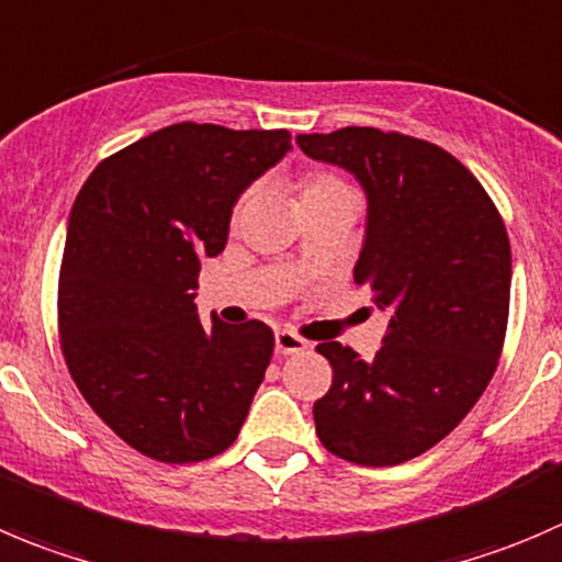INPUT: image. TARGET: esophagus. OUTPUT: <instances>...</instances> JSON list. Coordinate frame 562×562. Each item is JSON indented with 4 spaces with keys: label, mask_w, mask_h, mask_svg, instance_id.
Masks as SVG:
<instances>
[{
    "label": "esophagus",
    "mask_w": 562,
    "mask_h": 562,
    "mask_svg": "<svg viewBox=\"0 0 562 562\" xmlns=\"http://www.w3.org/2000/svg\"><path fill=\"white\" fill-rule=\"evenodd\" d=\"M274 348H277V353H282V357H285V353L304 351V348H307V340H304V337H299V335H293V331L280 329L274 335Z\"/></svg>",
    "instance_id": "1"
}]
</instances>
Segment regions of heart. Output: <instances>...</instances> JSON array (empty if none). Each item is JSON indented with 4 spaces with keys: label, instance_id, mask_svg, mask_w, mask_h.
<instances>
[{
    "label": "heart",
    "instance_id": "b5f03b06",
    "mask_svg": "<svg viewBox=\"0 0 562 562\" xmlns=\"http://www.w3.org/2000/svg\"><path fill=\"white\" fill-rule=\"evenodd\" d=\"M326 192H346V187H342V183L337 181V178H331V176H310V178H304L302 200L304 198H313V194H326ZM241 209H244V203L238 205V214H241Z\"/></svg>",
    "mask_w": 562,
    "mask_h": 562
}]
</instances>
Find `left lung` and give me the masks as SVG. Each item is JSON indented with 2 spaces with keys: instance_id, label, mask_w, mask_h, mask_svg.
Instances as JSON below:
<instances>
[{
  "instance_id": "left-lung-1",
  "label": "left lung",
  "mask_w": 562,
  "mask_h": 562,
  "mask_svg": "<svg viewBox=\"0 0 562 562\" xmlns=\"http://www.w3.org/2000/svg\"><path fill=\"white\" fill-rule=\"evenodd\" d=\"M296 143L362 187L353 280L390 315L373 359L318 346L335 375L313 406L315 431L353 464H403L448 437L492 381L508 326V233L477 178L437 145L368 125Z\"/></svg>"
}]
</instances>
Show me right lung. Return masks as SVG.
Returning a JSON list of instances; mask_svg holds the SVG:
<instances>
[{"label": "right lung", "mask_w": 562, "mask_h": 562, "mask_svg": "<svg viewBox=\"0 0 562 562\" xmlns=\"http://www.w3.org/2000/svg\"><path fill=\"white\" fill-rule=\"evenodd\" d=\"M291 134L176 123L92 170L70 209L59 335L76 386L123 442L192 464L236 442L274 353L260 321L198 315V274L225 249L238 198Z\"/></svg>", "instance_id": "1"}]
</instances>
